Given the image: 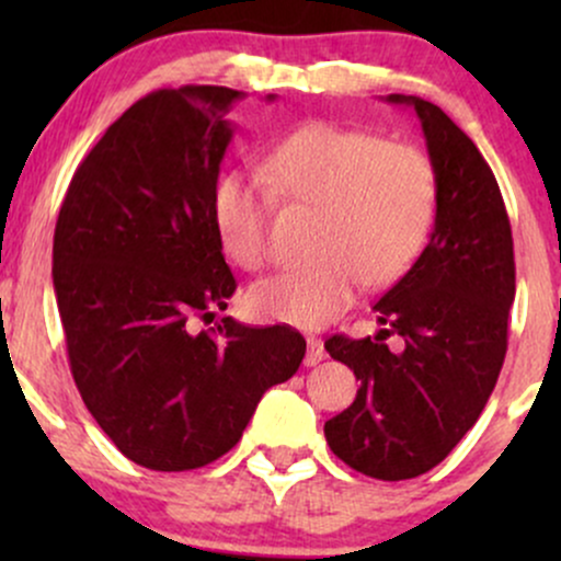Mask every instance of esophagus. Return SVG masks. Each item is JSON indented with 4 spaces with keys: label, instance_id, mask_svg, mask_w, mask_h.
Segmentation results:
<instances>
[{
    "label": "esophagus",
    "instance_id": "obj_1",
    "mask_svg": "<svg viewBox=\"0 0 561 561\" xmlns=\"http://www.w3.org/2000/svg\"><path fill=\"white\" fill-rule=\"evenodd\" d=\"M327 351H324V343H321L319 337H308V353H306V364L308 366H317L319 362H324Z\"/></svg>",
    "mask_w": 561,
    "mask_h": 561
}]
</instances>
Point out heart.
Masks as SVG:
<instances>
[{"label": "heart", "instance_id": "1", "mask_svg": "<svg viewBox=\"0 0 561 561\" xmlns=\"http://www.w3.org/2000/svg\"><path fill=\"white\" fill-rule=\"evenodd\" d=\"M259 179L218 176L210 218L221 248L242 268L266 259L267 197L313 210L308 259L255 282L250 311L263 321L319 330L351 308L356 287H388L414 266L437 216L433 160L358 128L313 121L276 141ZM270 191L266 193L265 190Z\"/></svg>", "mask_w": 561, "mask_h": 561}]
</instances>
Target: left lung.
Masks as SVG:
<instances>
[{
    "mask_svg": "<svg viewBox=\"0 0 561 561\" xmlns=\"http://www.w3.org/2000/svg\"><path fill=\"white\" fill-rule=\"evenodd\" d=\"M414 107L437 173V216L427 248L375 302V337L334 334V362L362 388L324 424L332 454L377 480L430 472L485 409L506 356L514 302L512 227L491 165L440 107L390 94ZM402 337L392 354L383 340Z\"/></svg>",
    "mask_w": 561,
    "mask_h": 561,
    "instance_id": "obj_1",
    "label": "left lung"
}]
</instances>
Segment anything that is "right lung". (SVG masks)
Here are the masks:
<instances>
[{
    "instance_id": "obj_1",
    "label": "right lung",
    "mask_w": 561,
    "mask_h": 561,
    "mask_svg": "<svg viewBox=\"0 0 561 561\" xmlns=\"http://www.w3.org/2000/svg\"><path fill=\"white\" fill-rule=\"evenodd\" d=\"M242 92L158 89L102 134L60 205L53 282L76 388L134 465L184 472L237 446L306 356L289 327L214 321L237 289L210 195ZM266 100H274L268 94Z\"/></svg>"
}]
</instances>
